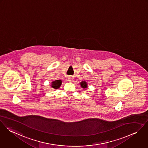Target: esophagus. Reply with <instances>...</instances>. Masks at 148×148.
<instances>
[{"mask_svg": "<svg viewBox=\"0 0 148 148\" xmlns=\"http://www.w3.org/2000/svg\"><path fill=\"white\" fill-rule=\"evenodd\" d=\"M68 81L69 82H73L74 81V78L72 76H70L69 78H68Z\"/></svg>", "mask_w": 148, "mask_h": 148, "instance_id": "obj_1", "label": "esophagus"}]
</instances>
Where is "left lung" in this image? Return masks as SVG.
<instances>
[{
	"label": "left lung",
	"instance_id": "obj_1",
	"mask_svg": "<svg viewBox=\"0 0 148 148\" xmlns=\"http://www.w3.org/2000/svg\"><path fill=\"white\" fill-rule=\"evenodd\" d=\"M80 84L82 88H87V82H85V81H82V82L80 83Z\"/></svg>",
	"mask_w": 148,
	"mask_h": 148
}]
</instances>
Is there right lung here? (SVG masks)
I'll list each match as a JSON object with an SVG mask.
<instances>
[{"mask_svg": "<svg viewBox=\"0 0 148 148\" xmlns=\"http://www.w3.org/2000/svg\"><path fill=\"white\" fill-rule=\"evenodd\" d=\"M62 81L61 80H56L53 82H51V87L54 89H58L60 88V86L61 85Z\"/></svg>", "mask_w": 148, "mask_h": 148, "instance_id": "right-lung-1", "label": "right lung"}]
</instances>
